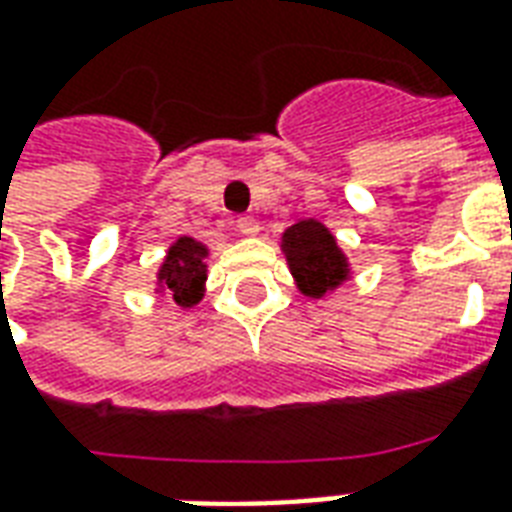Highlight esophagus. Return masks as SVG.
Listing matches in <instances>:
<instances>
[{"instance_id": "esophagus-1", "label": "esophagus", "mask_w": 512, "mask_h": 512, "mask_svg": "<svg viewBox=\"0 0 512 512\" xmlns=\"http://www.w3.org/2000/svg\"><path fill=\"white\" fill-rule=\"evenodd\" d=\"M236 227H238V233H244V236H257V230H260L255 217H238Z\"/></svg>"}]
</instances>
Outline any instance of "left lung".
I'll return each mask as SVG.
<instances>
[{
	"mask_svg": "<svg viewBox=\"0 0 512 512\" xmlns=\"http://www.w3.org/2000/svg\"><path fill=\"white\" fill-rule=\"evenodd\" d=\"M282 249L298 282V290L312 298L336 290L350 274L347 257L342 255L336 238L317 219H301L293 227H287L282 236Z\"/></svg>",
	"mask_w": 512,
	"mask_h": 512,
	"instance_id": "8db88e82",
	"label": "left lung"
}]
</instances>
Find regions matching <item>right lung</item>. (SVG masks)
I'll return each mask as SVG.
<instances>
[{
	"instance_id": "add662e5",
	"label": "right lung",
	"mask_w": 512,
	"mask_h": 512,
	"mask_svg": "<svg viewBox=\"0 0 512 512\" xmlns=\"http://www.w3.org/2000/svg\"><path fill=\"white\" fill-rule=\"evenodd\" d=\"M206 255L208 249L200 241L181 236L168 249V257L160 268V290L176 301L179 306H195L203 298L206 285Z\"/></svg>"
}]
</instances>
